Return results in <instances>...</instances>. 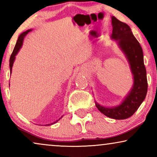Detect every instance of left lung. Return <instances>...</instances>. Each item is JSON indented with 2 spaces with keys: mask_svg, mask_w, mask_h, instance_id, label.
Instances as JSON below:
<instances>
[{
  "mask_svg": "<svg viewBox=\"0 0 157 157\" xmlns=\"http://www.w3.org/2000/svg\"><path fill=\"white\" fill-rule=\"evenodd\" d=\"M111 24L113 30L111 39L117 42L119 49L127 59L134 82L130 91L119 105L109 107L96 101L95 104L98 110L106 117L117 120L126 119L136 112L145 99L148 88L147 71L142 48L130 27L114 16H111Z\"/></svg>",
  "mask_w": 157,
  "mask_h": 157,
  "instance_id": "1",
  "label": "left lung"
}]
</instances>
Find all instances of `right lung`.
I'll list each match as a JSON object with an SVG mask.
<instances>
[{
	"mask_svg": "<svg viewBox=\"0 0 157 157\" xmlns=\"http://www.w3.org/2000/svg\"><path fill=\"white\" fill-rule=\"evenodd\" d=\"M32 31V29L27 30L26 31L23 32V33H21V35L18 36V40H17V42H16V46H15V47H14V49H13V53H12L11 56H10V60H9V61H10L9 66H10V74H11V72H12V68H13V63H14V61H15V59H16V56L17 54H18V51H20L21 48V47H22V46H23V40H24L25 36H26L27 34L29 33L30 31ZM9 85H10V83H9ZM61 118H62V117H61V118H60L59 119H58V120H56V121L53 122V123L46 124V125H45V126H50V125H51V124H53L56 123V122L59 121V120L61 119Z\"/></svg>",
	"mask_w": 157,
	"mask_h": 157,
	"instance_id": "1",
	"label": "right lung"
}]
</instances>
